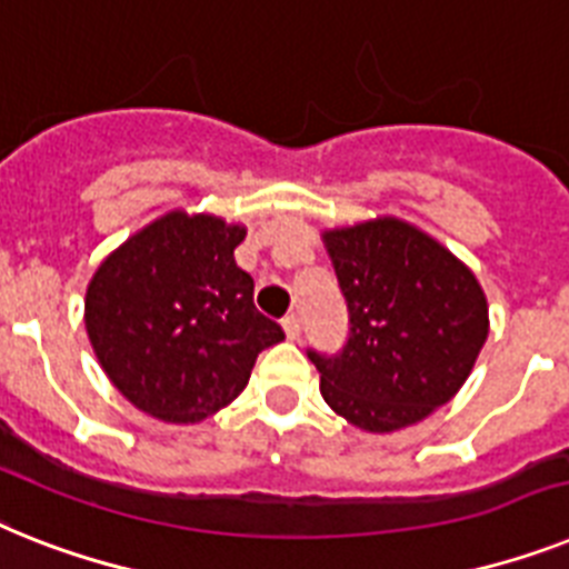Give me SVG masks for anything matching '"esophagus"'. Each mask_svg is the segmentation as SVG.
I'll list each match as a JSON object with an SVG mask.
<instances>
[{
	"label": "esophagus",
	"instance_id": "esophagus-1",
	"mask_svg": "<svg viewBox=\"0 0 569 569\" xmlns=\"http://www.w3.org/2000/svg\"><path fill=\"white\" fill-rule=\"evenodd\" d=\"M281 328H284L288 340H299V331H302V319L296 317V313H288V317L281 319Z\"/></svg>",
	"mask_w": 569,
	"mask_h": 569
}]
</instances>
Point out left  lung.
<instances>
[{
	"label": "left lung",
	"mask_w": 569,
	"mask_h": 569,
	"mask_svg": "<svg viewBox=\"0 0 569 569\" xmlns=\"http://www.w3.org/2000/svg\"><path fill=\"white\" fill-rule=\"evenodd\" d=\"M322 238L351 331L337 355L308 349L319 392L369 433L427 419L457 396L488 337L480 281L442 243L398 218Z\"/></svg>",
	"instance_id": "1"
}]
</instances>
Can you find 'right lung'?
Wrapping results in <instances>:
<instances>
[{"label": "right lung", "instance_id": "obj_1", "mask_svg": "<svg viewBox=\"0 0 569 569\" xmlns=\"http://www.w3.org/2000/svg\"><path fill=\"white\" fill-rule=\"evenodd\" d=\"M247 229L168 211L107 256L87 288L101 369L153 419L194 425L241 396L256 358L284 340L234 264Z\"/></svg>", "mask_w": 569, "mask_h": 569}]
</instances>
